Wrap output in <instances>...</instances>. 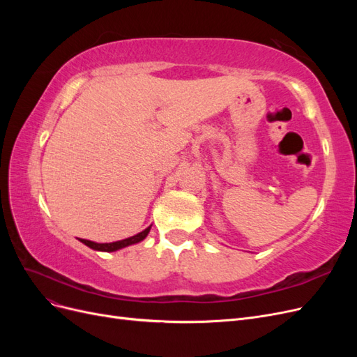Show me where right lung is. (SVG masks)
I'll list each match as a JSON object with an SVG mask.
<instances>
[{
  "label": "right lung",
  "mask_w": 357,
  "mask_h": 357,
  "mask_svg": "<svg viewBox=\"0 0 357 357\" xmlns=\"http://www.w3.org/2000/svg\"><path fill=\"white\" fill-rule=\"evenodd\" d=\"M150 228H152V225L149 226V228H146L144 231L138 232L137 235L134 236H129V238H125V240H121V241H114V243H95V241H89V240H82L79 238L80 243H83L84 245L91 247L92 250H96V252H117L121 250V248H125L128 245H132V244H137L139 241H143L146 236L149 235L150 232Z\"/></svg>",
  "instance_id": "add662e5"
}]
</instances>
